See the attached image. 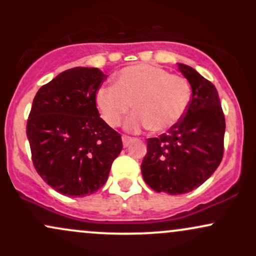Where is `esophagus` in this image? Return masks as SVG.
I'll list each match as a JSON object with an SVG mask.
<instances>
[{
    "mask_svg": "<svg viewBox=\"0 0 256 256\" xmlns=\"http://www.w3.org/2000/svg\"><path fill=\"white\" fill-rule=\"evenodd\" d=\"M122 140V146H124L125 148H126V146H128L131 144V142H132V140H134V138L130 137V136H126V134H124Z\"/></svg>",
    "mask_w": 256,
    "mask_h": 256,
    "instance_id": "obj_1",
    "label": "esophagus"
}]
</instances>
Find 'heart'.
<instances>
[{
	"label": "heart",
	"instance_id": "1",
	"mask_svg": "<svg viewBox=\"0 0 256 256\" xmlns=\"http://www.w3.org/2000/svg\"><path fill=\"white\" fill-rule=\"evenodd\" d=\"M116 85L96 91L95 102L104 120L118 126L131 110L136 112L126 120L125 128L137 132L150 128L165 132L183 118L190 101V84L183 77L146 64L120 70L114 78Z\"/></svg>",
	"mask_w": 256,
	"mask_h": 256
}]
</instances>
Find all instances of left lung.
I'll list each match as a JSON object with an SVG mask.
<instances>
[{
    "label": "left lung",
    "mask_w": 256,
    "mask_h": 256,
    "mask_svg": "<svg viewBox=\"0 0 256 256\" xmlns=\"http://www.w3.org/2000/svg\"><path fill=\"white\" fill-rule=\"evenodd\" d=\"M192 96L183 118L158 137L148 138L140 170L152 190L192 192L218 168L224 154L225 116L218 91L192 67L178 64Z\"/></svg>",
    "instance_id": "8db88e82"
}]
</instances>
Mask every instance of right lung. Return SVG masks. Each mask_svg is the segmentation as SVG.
<instances>
[{
  "label": "right lung",
  "mask_w": 256,
  "mask_h": 256,
  "mask_svg": "<svg viewBox=\"0 0 256 256\" xmlns=\"http://www.w3.org/2000/svg\"><path fill=\"white\" fill-rule=\"evenodd\" d=\"M107 76L74 67L43 85L34 96L26 134L40 178L62 195L83 198L104 185L122 136L106 124L95 95Z\"/></svg>",
  "instance_id": "right-lung-1"
}]
</instances>
